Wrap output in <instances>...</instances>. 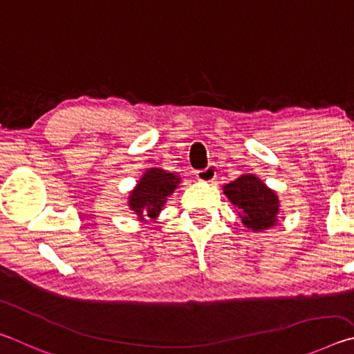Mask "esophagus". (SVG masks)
<instances>
[{
    "label": "esophagus",
    "instance_id": "34e87169",
    "mask_svg": "<svg viewBox=\"0 0 354 354\" xmlns=\"http://www.w3.org/2000/svg\"><path fill=\"white\" fill-rule=\"evenodd\" d=\"M214 177H216L214 166H209V167H207V169H202V171H197V172H196V178H197V180L203 182V183L213 182Z\"/></svg>",
    "mask_w": 354,
    "mask_h": 354
}]
</instances>
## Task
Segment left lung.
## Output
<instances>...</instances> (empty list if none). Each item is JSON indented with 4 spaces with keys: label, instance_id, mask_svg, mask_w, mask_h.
<instances>
[{
    "label": "left lung",
    "instance_id": "1",
    "mask_svg": "<svg viewBox=\"0 0 354 354\" xmlns=\"http://www.w3.org/2000/svg\"><path fill=\"white\" fill-rule=\"evenodd\" d=\"M222 189L236 208L245 228L258 233L277 225L280 199L259 177L243 174L236 180L224 185Z\"/></svg>",
    "mask_w": 354,
    "mask_h": 354
}]
</instances>
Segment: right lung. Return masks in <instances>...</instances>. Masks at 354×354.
<instances>
[{
  "label": "right lung",
  "mask_w": 354,
  "mask_h": 354,
  "mask_svg": "<svg viewBox=\"0 0 354 354\" xmlns=\"http://www.w3.org/2000/svg\"><path fill=\"white\" fill-rule=\"evenodd\" d=\"M182 183V178L176 172H167L161 167H151L136 182L135 188L129 194V209L141 222L157 221L165 203L174 191Z\"/></svg>",
  "instance_id": "1"
}]
</instances>
